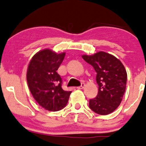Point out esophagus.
I'll list each match as a JSON object with an SVG mask.
<instances>
[{"instance_id":"1","label":"esophagus","mask_w":146,"mask_h":146,"mask_svg":"<svg viewBox=\"0 0 146 146\" xmlns=\"http://www.w3.org/2000/svg\"><path fill=\"white\" fill-rule=\"evenodd\" d=\"M85 87V84L82 83V85H81L80 87H78V89H79V90H82V89H84Z\"/></svg>"}]
</instances>
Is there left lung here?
I'll use <instances>...</instances> for the list:
<instances>
[{
	"label": "left lung",
	"instance_id": "left-lung-1",
	"mask_svg": "<svg viewBox=\"0 0 146 146\" xmlns=\"http://www.w3.org/2000/svg\"><path fill=\"white\" fill-rule=\"evenodd\" d=\"M82 59L96 72L99 85L96 97L90 99L89 106L99 115L113 113L120 104L125 92L127 74L119 59L110 54L99 52L93 55H82Z\"/></svg>",
	"mask_w": 146,
	"mask_h": 146
}]
</instances>
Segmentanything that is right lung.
<instances>
[{"label":"right lung","mask_w":146,"mask_h":146,"mask_svg":"<svg viewBox=\"0 0 146 146\" xmlns=\"http://www.w3.org/2000/svg\"><path fill=\"white\" fill-rule=\"evenodd\" d=\"M64 56V52L56 54L49 49L41 50L32 57L27 69L31 93L40 106L50 111L63 109L71 93L63 90L62 80L56 72Z\"/></svg>","instance_id":"add662e5"}]
</instances>
